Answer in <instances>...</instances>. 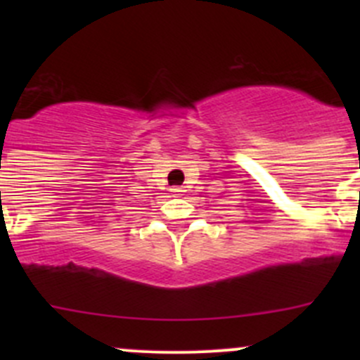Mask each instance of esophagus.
Returning a JSON list of instances; mask_svg holds the SVG:
<instances>
[{
  "label": "esophagus",
  "instance_id": "1",
  "mask_svg": "<svg viewBox=\"0 0 360 360\" xmlns=\"http://www.w3.org/2000/svg\"><path fill=\"white\" fill-rule=\"evenodd\" d=\"M170 191H172V193L176 195V197H179V195L184 193V190H183V188H181V186H174Z\"/></svg>",
  "mask_w": 360,
  "mask_h": 360
}]
</instances>
